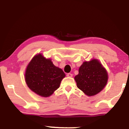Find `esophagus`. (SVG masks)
Wrapping results in <instances>:
<instances>
[{
  "label": "esophagus",
  "mask_w": 129,
  "mask_h": 129,
  "mask_svg": "<svg viewBox=\"0 0 129 129\" xmlns=\"http://www.w3.org/2000/svg\"><path fill=\"white\" fill-rule=\"evenodd\" d=\"M67 77H73V74H71V73H68V74H67Z\"/></svg>",
  "instance_id": "esophagus-1"
}]
</instances>
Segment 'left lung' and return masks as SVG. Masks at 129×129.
Returning <instances> with one entry per match:
<instances>
[{
	"instance_id": "8db88e82",
	"label": "left lung",
	"mask_w": 129,
	"mask_h": 129,
	"mask_svg": "<svg viewBox=\"0 0 129 129\" xmlns=\"http://www.w3.org/2000/svg\"><path fill=\"white\" fill-rule=\"evenodd\" d=\"M78 72L74 77L77 86L87 96L98 94L107 84L108 73L98 59L85 61L79 68Z\"/></svg>"
}]
</instances>
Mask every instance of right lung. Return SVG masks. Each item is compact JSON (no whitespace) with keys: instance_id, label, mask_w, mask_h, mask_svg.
Listing matches in <instances>:
<instances>
[{"instance_id":"obj_1","label":"right lung","mask_w":129,"mask_h":129,"mask_svg":"<svg viewBox=\"0 0 129 129\" xmlns=\"http://www.w3.org/2000/svg\"><path fill=\"white\" fill-rule=\"evenodd\" d=\"M65 76L63 71L55 66L51 59L38 53L27 64L25 80L31 91L43 98H47L59 88Z\"/></svg>"}]
</instances>
